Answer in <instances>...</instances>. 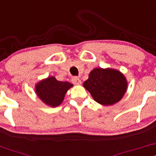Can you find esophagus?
Returning <instances> with one entry per match:
<instances>
[{"label":"esophagus","mask_w":156,"mask_h":156,"mask_svg":"<svg viewBox=\"0 0 156 156\" xmlns=\"http://www.w3.org/2000/svg\"><path fill=\"white\" fill-rule=\"evenodd\" d=\"M71 81H72V83H73L74 85H80V84H81V80H80V79L76 77V76H74V77L72 78Z\"/></svg>","instance_id":"obj_1"}]
</instances>
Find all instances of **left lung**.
Listing matches in <instances>:
<instances>
[{
	"mask_svg": "<svg viewBox=\"0 0 156 156\" xmlns=\"http://www.w3.org/2000/svg\"><path fill=\"white\" fill-rule=\"evenodd\" d=\"M83 86L98 103L104 105L117 103L124 95L127 83L125 76L117 70L95 68L90 73Z\"/></svg>",
	"mask_w": 156,
	"mask_h": 156,
	"instance_id": "1",
	"label": "left lung"
}]
</instances>
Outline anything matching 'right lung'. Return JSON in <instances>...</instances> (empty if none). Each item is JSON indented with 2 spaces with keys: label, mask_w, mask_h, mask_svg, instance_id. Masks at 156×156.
Segmentation results:
<instances>
[{
  "label": "right lung",
  "mask_w": 156,
  "mask_h": 156,
  "mask_svg": "<svg viewBox=\"0 0 156 156\" xmlns=\"http://www.w3.org/2000/svg\"><path fill=\"white\" fill-rule=\"evenodd\" d=\"M73 85L68 82L58 81L55 77L51 76L38 83L36 91L45 104L56 107L61 104L67 91Z\"/></svg>",
  "instance_id": "obj_1"
}]
</instances>
